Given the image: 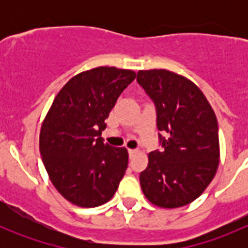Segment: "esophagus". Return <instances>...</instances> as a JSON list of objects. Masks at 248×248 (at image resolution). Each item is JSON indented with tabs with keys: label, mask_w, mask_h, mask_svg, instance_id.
Segmentation results:
<instances>
[{
	"label": "esophagus",
	"mask_w": 248,
	"mask_h": 248,
	"mask_svg": "<svg viewBox=\"0 0 248 248\" xmlns=\"http://www.w3.org/2000/svg\"><path fill=\"white\" fill-rule=\"evenodd\" d=\"M137 154H138V150H136V149H129L128 150L129 157H133L134 155H137Z\"/></svg>",
	"instance_id": "1"
}]
</instances>
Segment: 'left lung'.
<instances>
[{"label":"left lung","mask_w":248,"mask_h":248,"mask_svg":"<svg viewBox=\"0 0 248 248\" xmlns=\"http://www.w3.org/2000/svg\"><path fill=\"white\" fill-rule=\"evenodd\" d=\"M137 81L156 107L162 150L149 154L140 172L142 193L166 209L196 201L218 168L216 115L196 84L166 69L139 71Z\"/></svg>","instance_id":"obj_1"}]
</instances>
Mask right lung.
<instances>
[{"instance_id": "right-lung-1", "label": "right lung", "mask_w": 248, "mask_h": 248, "mask_svg": "<svg viewBox=\"0 0 248 248\" xmlns=\"http://www.w3.org/2000/svg\"><path fill=\"white\" fill-rule=\"evenodd\" d=\"M136 73L97 67L73 77L57 93L41 128L39 150L55 188L68 202H109L128 166L124 147L104 144L106 119Z\"/></svg>"}]
</instances>
